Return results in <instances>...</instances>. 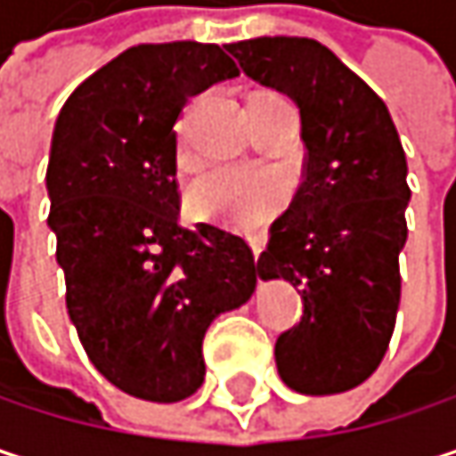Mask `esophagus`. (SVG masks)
<instances>
[{
	"label": "esophagus",
	"instance_id": "obj_1",
	"mask_svg": "<svg viewBox=\"0 0 456 456\" xmlns=\"http://www.w3.org/2000/svg\"><path fill=\"white\" fill-rule=\"evenodd\" d=\"M250 248H253V258L258 261V256H261V237H250Z\"/></svg>",
	"mask_w": 456,
	"mask_h": 456
}]
</instances>
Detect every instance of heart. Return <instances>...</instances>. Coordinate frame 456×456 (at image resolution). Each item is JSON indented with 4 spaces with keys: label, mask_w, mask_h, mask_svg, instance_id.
Segmentation results:
<instances>
[{
    "label": "heart",
    "mask_w": 456,
    "mask_h": 456,
    "mask_svg": "<svg viewBox=\"0 0 456 456\" xmlns=\"http://www.w3.org/2000/svg\"><path fill=\"white\" fill-rule=\"evenodd\" d=\"M288 200V182L269 168L216 166L187 190V208L195 219L240 229L269 222Z\"/></svg>",
    "instance_id": "1"
}]
</instances>
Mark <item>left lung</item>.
I'll list each match as a JSON object with an SVG mask.
<instances>
[{"label":"left lung","instance_id":"8db88e82","mask_svg":"<svg viewBox=\"0 0 456 456\" xmlns=\"http://www.w3.org/2000/svg\"><path fill=\"white\" fill-rule=\"evenodd\" d=\"M245 76L301 108L304 182L258 256L264 280L301 288V322L277 338L280 378L298 394H343L383 362L402 301L407 155L386 102L304 37L227 45Z\"/></svg>","mask_w":456,"mask_h":456}]
</instances>
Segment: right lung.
<instances>
[{
    "label": "right lung",
    "mask_w": 456,
    "mask_h": 456,
    "mask_svg": "<svg viewBox=\"0 0 456 456\" xmlns=\"http://www.w3.org/2000/svg\"><path fill=\"white\" fill-rule=\"evenodd\" d=\"M240 76L219 45H137L65 100L46 166L65 306L89 362L124 394L171 404L206 378L203 338L256 290L248 240L179 219L174 124Z\"/></svg>",
    "instance_id": "right-lung-1"
}]
</instances>
